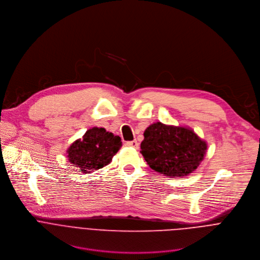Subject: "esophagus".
I'll list each match as a JSON object with an SVG mask.
<instances>
[{
    "label": "esophagus",
    "mask_w": 260,
    "mask_h": 260,
    "mask_svg": "<svg viewBox=\"0 0 260 260\" xmlns=\"http://www.w3.org/2000/svg\"><path fill=\"white\" fill-rule=\"evenodd\" d=\"M126 145H127V146H130V147H134V148H138V142H137V140H132V141H127V142H126Z\"/></svg>",
    "instance_id": "1"
}]
</instances>
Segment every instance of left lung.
Listing matches in <instances>:
<instances>
[{"label": "left lung", "mask_w": 260, "mask_h": 260, "mask_svg": "<svg viewBox=\"0 0 260 260\" xmlns=\"http://www.w3.org/2000/svg\"><path fill=\"white\" fill-rule=\"evenodd\" d=\"M140 148L152 170L170 177H184L197 169L206 143L192 130L157 122L145 130Z\"/></svg>", "instance_id": "left-lung-1"}]
</instances>
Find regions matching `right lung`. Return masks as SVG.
Segmentation results:
<instances>
[{
    "label": "right lung",
    "mask_w": 260,
    "mask_h": 260,
    "mask_svg": "<svg viewBox=\"0 0 260 260\" xmlns=\"http://www.w3.org/2000/svg\"><path fill=\"white\" fill-rule=\"evenodd\" d=\"M122 146L119 136L107 132L105 128H91L82 139L75 141L68 150L69 160L80 171L102 169L107 166L112 157Z\"/></svg>",
    "instance_id": "right-lung-1"
}]
</instances>
